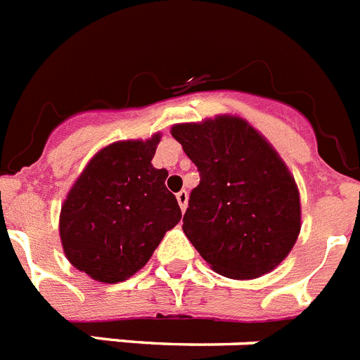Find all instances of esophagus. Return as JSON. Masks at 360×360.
<instances>
[{
	"label": "esophagus",
	"instance_id": "obj_1",
	"mask_svg": "<svg viewBox=\"0 0 360 360\" xmlns=\"http://www.w3.org/2000/svg\"><path fill=\"white\" fill-rule=\"evenodd\" d=\"M175 198H177V203H179L181 210L185 212L186 205H188V192H186V190H181V192H177V195H175Z\"/></svg>",
	"mask_w": 360,
	"mask_h": 360
}]
</instances>
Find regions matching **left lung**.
<instances>
[{
	"label": "left lung",
	"instance_id": "8db88e82",
	"mask_svg": "<svg viewBox=\"0 0 360 360\" xmlns=\"http://www.w3.org/2000/svg\"><path fill=\"white\" fill-rule=\"evenodd\" d=\"M200 185L190 192L183 231L210 268L231 279L271 271L302 229L296 181L246 120L216 116L172 127Z\"/></svg>",
	"mask_w": 360,
	"mask_h": 360
}]
</instances>
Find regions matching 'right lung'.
<instances>
[{
  "label": "right lung",
  "mask_w": 360,
  "mask_h": 360,
  "mask_svg": "<svg viewBox=\"0 0 360 360\" xmlns=\"http://www.w3.org/2000/svg\"><path fill=\"white\" fill-rule=\"evenodd\" d=\"M160 134L114 142L92 157L60 209L68 261L99 283H120L150 261L181 220L168 172L151 165Z\"/></svg>",
  "instance_id": "obj_1"
}]
</instances>
